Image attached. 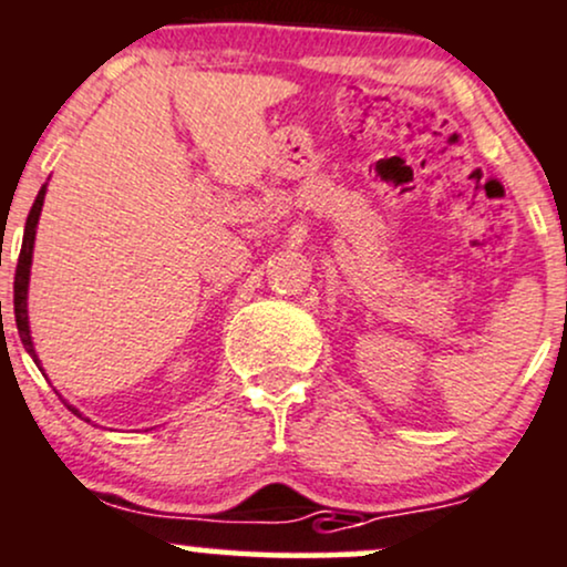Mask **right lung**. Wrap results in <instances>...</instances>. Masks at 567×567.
Here are the masks:
<instances>
[{"instance_id": "add662e5", "label": "right lung", "mask_w": 567, "mask_h": 567, "mask_svg": "<svg viewBox=\"0 0 567 567\" xmlns=\"http://www.w3.org/2000/svg\"><path fill=\"white\" fill-rule=\"evenodd\" d=\"M42 198H45V185L42 190L37 193L34 204H31V213L27 217V228H23V245H21V255H18V266H16V285H12V307H16V326L18 333H21L23 347L27 352L34 358V363L40 365L37 360L34 347H31V336H29V312H27V290H29V269H31V250H34V234H37V220H40L42 213ZM74 414L83 416L78 409L70 406Z\"/></svg>"}]
</instances>
